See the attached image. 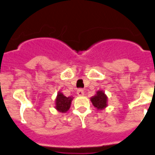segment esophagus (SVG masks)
<instances>
[{"instance_id": "34e87169", "label": "esophagus", "mask_w": 155, "mask_h": 155, "mask_svg": "<svg viewBox=\"0 0 155 155\" xmlns=\"http://www.w3.org/2000/svg\"><path fill=\"white\" fill-rule=\"evenodd\" d=\"M77 94L79 96H82L84 94V90L82 89V88H80V89L77 90Z\"/></svg>"}]
</instances>
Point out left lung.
<instances>
[{
  "instance_id": "8db88e82",
  "label": "left lung",
  "mask_w": 155,
  "mask_h": 155,
  "mask_svg": "<svg viewBox=\"0 0 155 155\" xmlns=\"http://www.w3.org/2000/svg\"><path fill=\"white\" fill-rule=\"evenodd\" d=\"M91 102L94 106L97 108V110H102L106 107L107 97L102 91H97V94L91 97Z\"/></svg>"
}]
</instances>
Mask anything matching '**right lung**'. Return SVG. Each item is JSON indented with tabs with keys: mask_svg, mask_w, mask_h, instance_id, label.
Returning a JSON list of instances; mask_svg holds the SVG:
<instances>
[{
	"mask_svg": "<svg viewBox=\"0 0 155 155\" xmlns=\"http://www.w3.org/2000/svg\"><path fill=\"white\" fill-rule=\"evenodd\" d=\"M71 100V97H67L63 94L59 93L56 99V109L61 113H65L69 110Z\"/></svg>",
	"mask_w": 155,
	"mask_h": 155,
	"instance_id": "add662e5",
	"label": "right lung"
}]
</instances>
